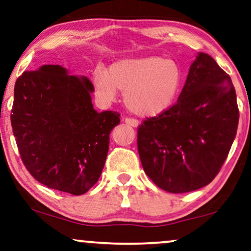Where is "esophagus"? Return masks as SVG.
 <instances>
[{
    "mask_svg": "<svg viewBox=\"0 0 251 251\" xmlns=\"http://www.w3.org/2000/svg\"><path fill=\"white\" fill-rule=\"evenodd\" d=\"M124 122L126 123V124H128L129 126H132V127H137L138 126V121H136V119H134V118L126 117V118H124Z\"/></svg>",
    "mask_w": 251,
    "mask_h": 251,
    "instance_id": "1",
    "label": "esophagus"
}]
</instances>
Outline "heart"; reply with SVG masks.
<instances>
[{"label":"heart","instance_id":"1","mask_svg":"<svg viewBox=\"0 0 251 251\" xmlns=\"http://www.w3.org/2000/svg\"><path fill=\"white\" fill-rule=\"evenodd\" d=\"M180 83L177 64L159 56L124 58L107 71L97 67L93 72V84L100 99L114 101L119 90L124 92L127 109L141 117H154L169 109Z\"/></svg>","mask_w":251,"mask_h":251}]
</instances>
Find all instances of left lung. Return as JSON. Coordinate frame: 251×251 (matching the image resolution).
Instances as JSON below:
<instances>
[{
    "label": "left lung",
    "mask_w": 251,
    "mask_h": 251,
    "mask_svg": "<svg viewBox=\"0 0 251 251\" xmlns=\"http://www.w3.org/2000/svg\"><path fill=\"white\" fill-rule=\"evenodd\" d=\"M239 123L231 77L200 53L177 102L137 128L140 159L150 179L180 194L208 185L229 154Z\"/></svg>",
    "instance_id": "left-lung-1"
}]
</instances>
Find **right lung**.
<instances>
[{"label":"right lung","instance_id":"right-lung-1","mask_svg":"<svg viewBox=\"0 0 251 251\" xmlns=\"http://www.w3.org/2000/svg\"><path fill=\"white\" fill-rule=\"evenodd\" d=\"M93 91L88 77L69 75L61 65L18 77L11 125L25 167L48 188L82 195L101 175L121 115L93 109Z\"/></svg>","mask_w":251,"mask_h":251}]
</instances>
